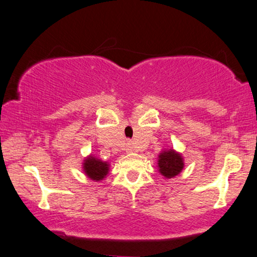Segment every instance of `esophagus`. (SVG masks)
Here are the masks:
<instances>
[{
	"label": "esophagus",
	"instance_id": "esophagus-1",
	"mask_svg": "<svg viewBox=\"0 0 257 257\" xmlns=\"http://www.w3.org/2000/svg\"><path fill=\"white\" fill-rule=\"evenodd\" d=\"M133 151V148H132V146H130V144H128V147H127V153H132Z\"/></svg>",
	"mask_w": 257,
	"mask_h": 257
}]
</instances>
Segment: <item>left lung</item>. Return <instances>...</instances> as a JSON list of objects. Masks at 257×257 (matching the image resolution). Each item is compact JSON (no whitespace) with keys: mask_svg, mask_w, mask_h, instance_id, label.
<instances>
[{"mask_svg":"<svg viewBox=\"0 0 257 257\" xmlns=\"http://www.w3.org/2000/svg\"><path fill=\"white\" fill-rule=\"evenodd\" d=\"M157 162L158 172L166 179L178 176L184 169V158L182 154L172 149V148L162 151L158 155Z\"/></svg>","mask_w":257,"mask_h":257,"instance_id":"left-lung-1","label":"left lung"}]
</instances>
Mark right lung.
Here are the masks:
<instances>
[{"label": "right lung", "mask_w": 257, "mask_h": 257, "mask_svg": "<svg viewBox=\"0 0 257 257\" xmlns=\"http://www.w3.org/2000/svg\"><path fill=\"white\" fill-rule=\"evenodd\" d=\"M109 166L110 164L108 162L101 161L91 154L87 157H85L84 162H82V171L91 180L101 182L109 173Z\"/></svg>", "instance_id": "right-lung-1"}]
</instances>
